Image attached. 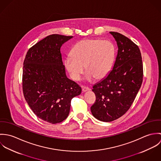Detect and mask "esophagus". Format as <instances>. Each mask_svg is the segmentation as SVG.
I'll list each match as a JSON object with an SVG mask.
<instances>
[{
    "instance_id": "1",
    "label": "esophagus",
    "mask_w": 161,
    "mask_h": 161,
    "mask_svg": "<svg viewBox=\"0 0 161 161\" xmlns=\"http://www.w3.org/2000/svg\"><path fill=\"white\" fill-rule=\"evenodd\" d=\"M82 92H87V91H89L91 90L89 87H85V86H82Z\"/></svg>"
}]
</instances>
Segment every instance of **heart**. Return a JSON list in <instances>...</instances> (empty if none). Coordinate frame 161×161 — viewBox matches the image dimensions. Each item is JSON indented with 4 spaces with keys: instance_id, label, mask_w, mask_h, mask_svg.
<instances>
[{
    "instance_id": "heart-1",
    "label": "heart",
    "mask_w": 161,
    "mask_h": 161,
    "mask_svg": "<svg viewBox=\"0 0 161 161\" xmlns=\"http://www.w3.org/2000/svg\"><path fill=\"white\" fill-rule=\"evenodd\" d=\"M70 57L64 60V65L70 77L78 80L84 72L87 78L101 79L106 77L112 68L115 56V47L108 40L84 39L72 48Z\"/></svg>"
}]
</instances>
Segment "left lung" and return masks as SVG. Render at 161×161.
I'll list each match as a JSON object with an SVG mask.
<instances>
[{
	"label": "left lung",
	"mask_w": 161,
	"mask_h": 161,
	"mask_svg": "<svg viewBox=\"0 0 161 161\" xmlns=\"http://www.w3.org/2000/svg\"><path fill=\"white\" fill-rule=\"evenodd\" d=\"M118 47L113 69L93 86L96 100L91 107L97 119L110 122L124 115L131 107L141 86L143 65L138 46L126 36L110 31Z\"/></svg>",
	"instance_id": "obj_1"
}]
</instances>
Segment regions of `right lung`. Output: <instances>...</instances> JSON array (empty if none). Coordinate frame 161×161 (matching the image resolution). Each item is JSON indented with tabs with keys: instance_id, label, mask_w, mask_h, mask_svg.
I'll use <instances>...</instances> for the list:
<instances>
[{
	"instance_id": "right-lung-1",
	"label": "right lung",
	"mask_w": 161,
	"mask_h": 161,
	"mask_svg": "<svg viewBox=\"0 0 161 161\" xmlns=\"http://www.w3.org/2000/svg\"><path fill=\"white\" fill-rule=\"evenodd\" d=\"M72 37L46 36L28 49L23 62L24 97L35 115L52 124L68 116L72 98L82 91L67 77L62 61L61 47Z\"/></svg>"
}]
</instances>
